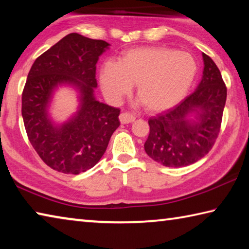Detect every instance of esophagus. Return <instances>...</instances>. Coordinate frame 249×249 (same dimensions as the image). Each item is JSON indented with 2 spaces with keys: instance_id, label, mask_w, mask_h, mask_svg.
Masks as SVG:
<instances>
[{
  "instance_id": "esophagus-1",
  "label": "esophagus",
  "mask_w": 249,
  "mask_h": 249,
  "mask_svg": "<svg viewBox=\"0 0 249 249\" xmlns=\"http://www.w3.org/2000/svg\"><path fill=\"white\" fill-rule=\"evenodd\" d=\"M135 119H136V117H135V115L130 114V113H127V112L122 113V114L120 115V121H121L122 124L132 123V122L135 121Z\"/></svg>"
}]
</instances>
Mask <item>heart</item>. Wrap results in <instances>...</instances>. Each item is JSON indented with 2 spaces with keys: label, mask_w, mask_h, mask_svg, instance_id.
<instances>
[{
  "label": "heart",
  "mask_w": 249,
  "mask_h": 249,
  "mask_svg": "<svg viewBox=\"0 0 249 249\" xmlns=\"http://www.w3.org/2000/svg\"><path fill=\"white\" fill-rule=\"evenodd\" d=\"M197 72L192 54L168 47L127 50L117 64L102 66L100 82L104 94L119 102L136 83V94L149 112H160L178 104L191 89Z\"/></svg>",
  "instance_id": "1"
}]
</instances>
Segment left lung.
Segmentation results:
<instances>
[{
	"instance_id": "8db88e82",
	"label": "left lung",
	"mask_w": 249,
	"mask_h": 249,
	"mask_svg": "<svg viewBox=\"0 0 249 249\" xmlns=\"http://www.w3.org/2000/svg\"><path fill=\"white\" fill-rule=\"evenodd\" d=\"M203 77L197 89L175 107L148 120L149 135L145 151L166 167H184L196 162L212 149L220 134L226 102V86L211 57L203 53ZM198 113L190 124L189 114Z\"/></svg>"
}]
</instances>
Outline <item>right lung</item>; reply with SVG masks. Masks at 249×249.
<instances>
[{
    "instance_id": "add662e5",
    "label": "right lung",
    "mask_w": 249,
    "mask_h": 249,
    "mask_svg": "<svg viewBox=\"0 0 249 249\" xmlns=\"http://www.w3.org/2000/svg\"><path fill=\"white\" fill-rule=\"evenodd\" d=\"M108 44L71 33L41 53L29 70L22 93V115L27 137L52 169L78 175L93 167L120 126V108L93 96L99 56ZM77 85L82 92L78 114L60 128L48 119L47 104L58 84Z\"/></svg>"
}]
</instances>
